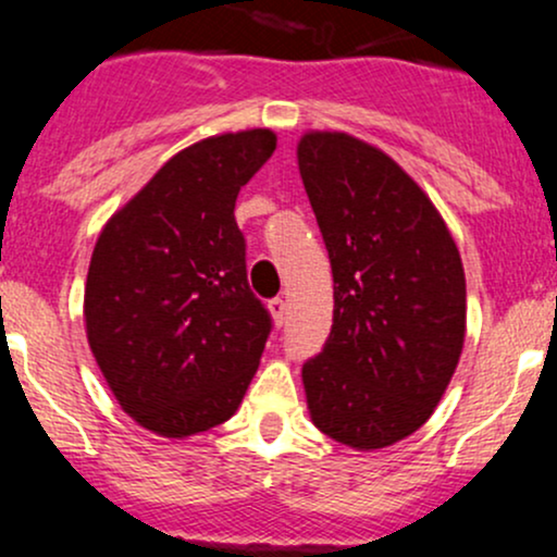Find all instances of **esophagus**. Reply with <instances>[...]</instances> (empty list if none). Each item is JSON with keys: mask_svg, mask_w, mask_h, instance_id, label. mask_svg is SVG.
I'll return each mask as SVG.
<instances>
[{"mask_svg": "<svg viewBox=\"0 0 557 557\" xmlns=\"http://www.w3.org/2000/svg\"><path fill=\"white\" fill-rule=\"evenodd\" d=\"M267 306H270V314H272V319H274V324H277V327H283L285 311H287L285 300H283V298H272Z\"/></svg>", "mask_w": 557, "mask_h": 557, "instance_id": "obj_1", "label": "esophagus"}]
</instances>
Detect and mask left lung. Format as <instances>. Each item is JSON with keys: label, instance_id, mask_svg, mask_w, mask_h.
<instances>
[{"label": "left lung", "instance_id": "obj_1", "mask_svg": "<svg viewBox=\"0 0 557 557\" xmlns=\"http://www.w3.org/2000/svg\"><path fill=\"white\" fill-rule=\"evenodd\" d=\"M298 170L335 280L330 337L300 372L306 403L335 443L380 450L432 417L461 359V253L419 183L367 140L304 133Z\"/></svg>", "mask_w": 557, "mask_h": 557}]
</instances>
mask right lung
Segmentation results:
<instances>
[{"label":"right lung","instance_id":"add662e5","mask_svg":"<svg viewBox=\"0 0 557 557\" xmlns=\"http://www.w3.org/2000/svg\"><path fill=\"white\" fill-rule=\"evenodd\" d=\"M274 149L270 127L198 140L96 240L88 345L123 411L159 437L227 421L257 374L272 319L248 287L235 198Z\"/></svg>","mask_w":557,"mask_h":557}]
</instances>
